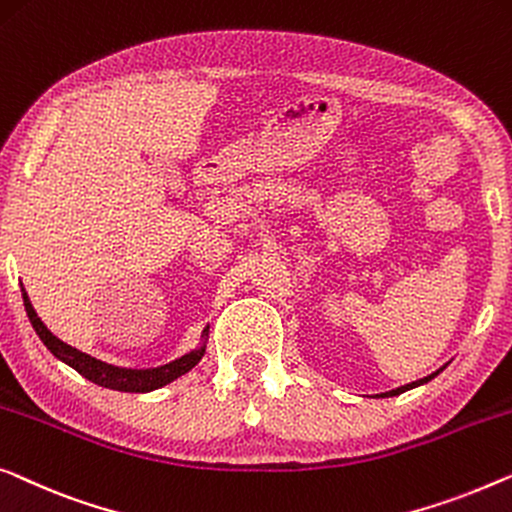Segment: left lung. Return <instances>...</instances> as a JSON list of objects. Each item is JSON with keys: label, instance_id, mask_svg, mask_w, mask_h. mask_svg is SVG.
Segmentation results:
<instances>
[{"label": "left lung", "instance_id": "8db88e82", "mask_svg": "<svg viewBox=\"0 0 512 512\" xmlns=\"http://www.w3.org/2000/svg\"><path fill=\"white\" fill-rule=\"evenodd\" d=\"M436 374H439V372H436ZM436 374H432V376H425V379H420V381H413V383H409V385H402V388H397V390L383 392V395H379V397H392V395H402V392H406V390H411V388H416V385H420V383H427V381H432Z\"/></svg>", "mask_w": 512, "mask_h": 512}]
</instances>
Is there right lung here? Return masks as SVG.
Masks as SVG:
<instances>
[{
	"mask_svg": "<svg viewBox=\"0 0 512 512\" xmlns=\"http://www.w3.org/2000/svg\"><path fill=\"white\" fill-rule=\"evenodd\" d=\"M22 302H25V311L32 321L36 335L41 337V342L48 346V351L55 355V358L64 360L66 365H71L78 374H83L85 379H90L96 385H103V388L110 390H122V392H150L157 390L161 385L175 381L177 376L187 374L191 367L198 365V360L203 358L205 346L198 348V351H191L184 358L170 362V365L157 367V369H120L113 365H106V362L92 358L78 348L64 344L62 339H57L53 332H50L46 325L41 323V318L36 316V311L29 302L25 288H22Z\"/></svg>",
	"mask_w": 512,
	"mask_h": 512,
	"instance_id": "1",
	"label": "right lung"
}]
</instances>
